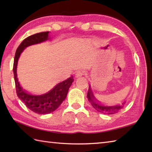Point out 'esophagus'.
<instances>
[{"instance_id": "esophagus-1", "label": "esophagus", "mask_w": 152, "mask_h": 152, "mask_svg": "<svg viewBox=\"0 0 152 152\" xmlns=\"http://www.w3.org/2000/svg\"><path fill=\"white\" fill-rule=\"evenodd\" d=\"M86 73L84 72H78L76 74V78H79V77H81L82 76L86 75Z\"/></svg>"}]
</instances>
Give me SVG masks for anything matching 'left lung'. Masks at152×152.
I'll use <instances>...</instances> for the list:
<instances>
[{"label": "left lung", "mask_w": 152, "mask_h": 152, "mask_svg": "<svg viewBox=\"0 0 152 152\" xmlns=\"http://www.w3.org/2000/svg\"><path fill=\"white\" fill-rule=\"evenodd\" d=\"M87 98H88V101L91 102L92 106L97 111L101 112L102 113H107L109 115L115 114V113H117L119 110H120L123 108V106L125 103V102H123L122 105H115V106H103V105L100 104L96 99H95L93 94H92V91L91 89V86H89V89L88 91V94H87Z\"/></svg>", "instance_id": "left-lung-1"}]
</instances>
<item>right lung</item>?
<instances>
[{
    "label": "right lung",
    "mask_w": 152,
    "mask_h": 152,
    "mask_svg": "<svg viewBox=\"0 0 152 152\" xmlns=\"http://www.w3.org/2000/svg\"><path fill=\"white\" fill-rule=\"evenodd\" d=\"M49 39V31L36 33L25 39L17 48L13 64L14 78L18 97L24 102L26 107L33 112L40 115L48 114L56 110L66 98L69 88L72 84V76L58 84L50 92L42 95H31L25 92L18 82L17 68L20 53L28 46L37 44Z\"/></svg>",
    "instance_id": "1"
}]
</instances>
